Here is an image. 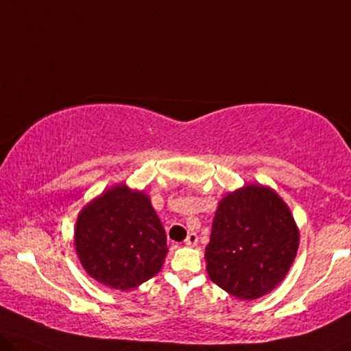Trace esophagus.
Masks as SVG:
<instances>
[{
	"mask_svg": "<svg viewBox=\"0 0 351 351\" xmlns=\"http://www.w3.org/2000/svg\"><path fill=\"white\" fill-rule=\"evenodd\" d=\"M184 243H186V245H195L198 243L197 233H189V234H187V238H186Z\"/></svg>",
	"mask_w": 351,
	"mask_h": 351,
	"instance_id": "34e87169",
	"label": "esophagus"
}]
</instances>
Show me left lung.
Here are the masks:
<instances>
[{
    "instance_id": "left-lung-1",
    "label": "left lung",
    "mask_w": 351,
    "mask_h": 351,
    "mask_svg": "<svg viewBox=\"0 0 351 351\" xmlns=\"http://www.w3.org/2000/svg\"><path fill=\"white\" fill-rule=\"evenodd\" d=\"M300 245L287 203L261 184H249L219 202L206 245L214 284L239 300H257L284 280Z\"/></svg>"
}]
</instances>
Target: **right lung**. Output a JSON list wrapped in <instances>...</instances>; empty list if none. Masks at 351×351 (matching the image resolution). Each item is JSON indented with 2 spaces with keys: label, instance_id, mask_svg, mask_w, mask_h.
<instances>
[{
  "label": "right lung",
  "instance_id": "obj_1",
  "mask_svg": "<svg viewBox=\"0 0 351 351\" xmlns=\"http://www.w3.org/2000/svg\"><path fill=\"white\" fill-rule=\"evenodd\" d=\"M74 244L93 279L123 291L158 274L169 252L149 197L124 184L110 187L82 209Z\"/></svg>",
  "mask_w": 351,
  "mask_h": 351
}]
</instances>
